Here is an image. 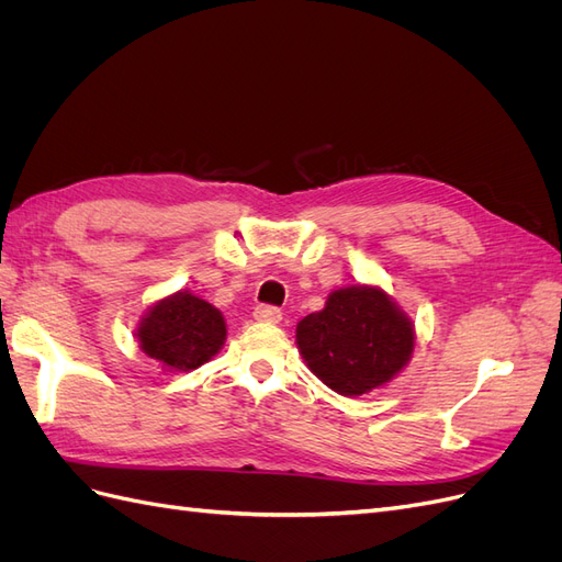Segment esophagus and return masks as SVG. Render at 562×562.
Returning a JSON list of instances; mask_svg holds the SVG:
<instances>
[{
	"label": "esophagus",
	"mask_w": 562,
	"mask_h": 562,
	"mask_svg": "<svg viewBox=\"0 0 562 562\" xmlns=\"http://www.w3.org/2000/svg\"><path fill=\"white\" fill-rule=\"evenodd\" d=\"M252 316H255V321H262V323H279L283 314H281L279 307H271V304H260V307H255Z\"/></svg>",
	"instance_id": "1"
}]
</instances>
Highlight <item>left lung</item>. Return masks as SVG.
I'll return each instance as SVG.
<instances>
[{"instance_id":"8db88e82","label":"left lung","mask_w":562,"mask_h":562,"mask_svg":"<svg viewBox=\"0 0 562 562\" xmlns=\"http://www.w3.org/2000/svg\"><path fill=\"white\" fill-rule=\"evenodd\" d=\"M297 349L314 375L342 396H361L394 380L411 361V318L382 288L349 285L297 323Z\"/></svg>"}]
</instances>
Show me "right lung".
<instances>
[{
    "label": "right lung",
    "instance_id": "add662e5",
    "mask_svg": "<svg viewBox=\"0 0 562 562\" xmlns=\"http://www.w3.org/2000/svg\"><path fill=\"white\" fill-rule=\"evenodd\" d=\"M225 318L213 304L180 291L149 307L138 326V345L166 370H194L225 345Z\"/></svg>",
    "mask_w": 562,
    "mask_h": 562
}]
</instances>
